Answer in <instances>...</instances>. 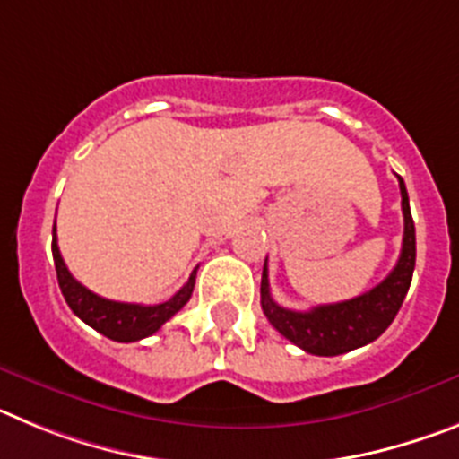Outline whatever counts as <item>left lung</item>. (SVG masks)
I'll return each mask as SVG.
<instances>
[{
  "label": "left lung",
  "mask_w": 459,
  "mask_h": 459,
  "mask_svg": "<svg viewBox=\"0 0 459 459\" xmlns=\"http://www.w3.org/2000/svg\"><path fill=\"white\" fill-rule=\"evenodd\" d=\"M397 181H400L404 216L403 250H400L395 269L370 291L350 299V301L317 306L307 312L287 310V307L278 306L271 296L269 269L264 262L262 310L280 335H285L290 342L301 347L307 354L338 356L359 350L363 344H370L391 326L397 310L403 306L409 285H411L413 266H416V227H413L409 195L403 177H397Z\"/></svg>",
  "instance_id": "left-lung-1"
}]
</instances>
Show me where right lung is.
Returning <instances> with one entry per match:
<instances>
[{
    "instance_id": "right-lung-1",
    "label": "right lung",
    "mask_w": 459,
    "mask_h": 459,
    "mask_svg": "<svg viewBox=\"0 0 459 459\" xmlns=\"http://www.w3.org/2000/svg\"><path fill=\"white\" fill-rule=\"evenodd\" d=\"M52 257H55L59 290H62L68 307L84 324L96 328L105 338L117 340V342H137V340L156 333L158 328L163 326L168 319H172L188 303L195 287V275H197V271H193L188 282L169 301L158 303V306H140V303L109 301V299L93 294L87 287L80 285L64 264L59 246H56V230H52Z\"/></svg>"
}]
</instances>
